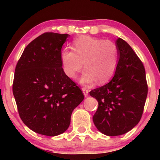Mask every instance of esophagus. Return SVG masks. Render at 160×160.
Segmentation results:
<instances>
[{"instance_id":"esophagus-1","label":"esophagus","mask_w":160,"mask_h":160,"mask_svg":"<svg viewBox=\"0 0 160 160\" xmlns=\"http://www.w3.org/2000/svg\"><path fill=\"white\" fill-rule=\"evenodd\" d=\"M82 91H83V93H84V95L85 96V97H87V96L88 95V92H89L88 89H87L86 87H83Z\"/></svg>"}]
</instances>
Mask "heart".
<instances>
[{
	"mask_svg": "<svg viewBox=\"0 0 160 160\" xmlns=\"http://www.w3.org/2000/svg\"><path fill=\"white\" fill-rule=\"evenodd\" d=\"M73 50L65 49L61 60L68 77L75 78L84 66L80 82L83 84L108 82L114 75L118 65L119 49L114 42L82 36L74 40Z\"/></svg>",
	"mask_w": 160,
	"mask_h": 160,
	"instance_id": "b5f03b06",
	"label": "heart"
}]
</instances>
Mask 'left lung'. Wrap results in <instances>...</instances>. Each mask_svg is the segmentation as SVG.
Here are the masks:
<instances>
[{
    "label": "left lung",
    "instance_id": "8db88e82",
    "mask_svg": "<svg viewBox=\"0 0 160 160\" xmlns=\"http://www.w3.org/2000/svg\"><path fill=\"white\" fill-rule=\"evenodd\" d=\"M119 62L108 84L89 92L98 101L93 116L98 130L108 136L123 135L140 122L148 94L143 62L130 45L119 38Z\"/></svg>",
    "mask_w": 160,
    "mask_h": 160
}]
</instances>
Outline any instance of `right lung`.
I'll return each instance as SVG.
<instances>
[{"mask_svg":"<svg viewBox=\"0 0 160 160\" xmlns=\"http://www.w3.org/2000/svg\"><path fill=\"white\" fill-rule=\"evenodd\" d=\"M68 34L44 32L28 44L15 68L13 94L24 124L55 136L68 128L84 96L62 68L61 49Z\"/></svg>","mask_w":160,"mask_h":160,"instance_id":"1","label":"right lung"}]
</instances>
